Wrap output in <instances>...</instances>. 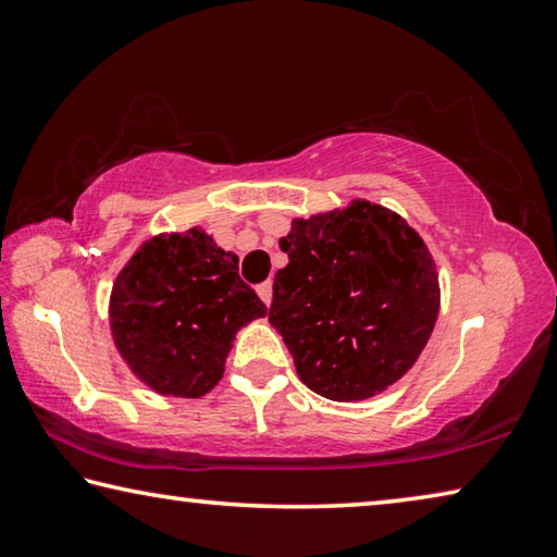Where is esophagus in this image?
<instances>
[{
    "mask_svg": "<svg viewBox=\"0 0 557 557\" xmlns=\"http://www.w3.org/2000/svg\"><path fill=\"white\" fill-rule=\"evenodd\" d=\"M258 295H260L262 301H265V305H270V301H272V282H262V285H258Z\"/></svg>",
    "mask_w": 557,
    "mask_h": 557,
    "instance_id": "obj_1",
    "label": "esophagus"
}]
</instances>
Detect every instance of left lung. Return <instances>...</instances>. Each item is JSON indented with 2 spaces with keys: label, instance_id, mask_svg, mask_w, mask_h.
Wrapping results in <instances>:
<instances>
[{
  "label": "left lung",
  "instance_id": "left-lung-1",
  "mask_svg": "<svg viewBox=\"0 0 557 557\" xmlns=\"http://www.w3.org/2000/svg\"><path fill=\"white\" fill-rule=\"evenodd\" d=\"M287 268L272 282L270 324L299 381L336 403L366 400L408 373L440 314V277L425 240L385 206L295 219L280 238Z\"/></svg>",
  "mask_w": 557,
  "mask_h": 557
}]
</instances>
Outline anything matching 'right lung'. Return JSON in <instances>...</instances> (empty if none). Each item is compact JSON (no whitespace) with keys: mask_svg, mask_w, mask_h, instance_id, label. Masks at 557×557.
I'll return each instance as SVG.
<instances>
[{"mask_svg":"<svg viewBox=\"0 0 557 557\" xmlns=\"http://www.w3.org/2000/svg\"><path fill=\"white\" fill-rule=\"evenodd\" d=\"M110 334L149 391L201 398L223 379L235 334L268 314L238 277V256L209 233H159L132 252L110 292Z\"/></svg>","mask_w":557,"mask_h":557,"instance_id":"obj_1","label":"right lung"}]
</instances>
